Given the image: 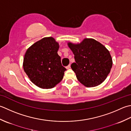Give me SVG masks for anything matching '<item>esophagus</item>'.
<instances>
[{
    "mask_svg": "<svg viewBox=\"0 0 131 131\" xmlns=\"http://www.w3.org/2000/svg\"><path fill=\"white\" fill-rule=\"evenodd\" d=\"M71 68V65H70V64H69L68 66H67L66 67V68L67 69H69V68Z\"/></svg>",
    "mask_w": 131,
    "mask_h": 131,
    "instance_id": "obj_1",
    "label": "esophagus"
}]
</instances>
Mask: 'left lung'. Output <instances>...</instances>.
<instances>
[{"label":"left lung","instance_id":"1","mask_svg":"<svg viewBox=\"0 0 131 131\" xmlns=\"http://www.w3.org/2000/svg\"><path fill=\"white\" fill-rule=\"evenodd\" d=\"M74 54L75 63L71 68L77 79L86 87H94L106 79L113 66L110 52L100 42L85 38L77 45L68 43Z\"/></svg>","mask_w":131,"mask_h":131}]
</instances>
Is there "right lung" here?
Wrapping results in <instances>:
<instances>
[{
	"instance_id": "right-lung-1",
	"label": "right lung",
	"mask_w": 131,
	"mask_h": 131,
	"mask_svg": "<svg viewBox=\"0 0 131 131\" xmlns=\"http://www.w3.org/2000/svg\"><path fill=\"white\" fill-rule=\"evenodd\" d=\"M59 45L52 37L36 42L26 51L23 68L33 84L43 89L54 88L63 78L66 68L58 54Z\"/></svg>"
}]
</instances>
